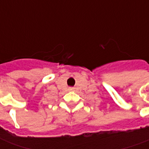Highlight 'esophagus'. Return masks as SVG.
Listing matches in <instances>:
<instances>
[{
  "instance_id": "esophagus-1",
  "label": "esophagus",
  "mask_w": 149,
  "mask_h": 149,
  "mask_svg": "<svg viewBox=\"0 0 149 149\" xmlns=\"http://www.w3.org/2000/svg\"><path fill=\"white\" fill-rule=\"evenodd\" d=\"M70 90H72V88H70Z\"/></svg>"
}]
</instances>
